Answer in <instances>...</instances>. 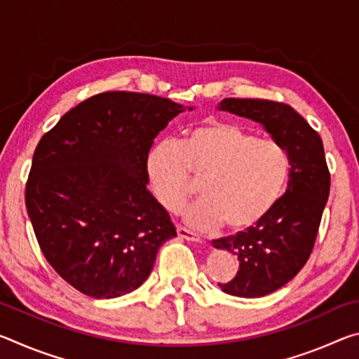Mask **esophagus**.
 I'll use <instances>...</instances> for the list:
<instances>
[{"instance_id":"1","label":"esophagus","mask_w":359,"mask_h":359,"mask_svg":"<svg viewBox=\"0 0 359 359\" xmlns=\"http://www.w3.org/2000/svg\"><path fill=\"white\" fill-rule=\"evenodd\" d=\"M177 234H179V238L185 239V241H193V242H199V241H201V238H199V236H198L196 233H193V231L187 229V228H184V226H177Z\"/></svg>"}]
</instances>
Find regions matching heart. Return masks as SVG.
<instances>
[{
    "label": "heart",
    "instance_id": "b5f03b06",
    "mask_svg": "<svg viewBox=\"0 0 359 359\" xmlns=\"http://www.w3.org/2000/svg\"><path fill=\"white\" fill-rule=\"evenodd\" d=\"M145 171L156 201L171 214L194 193V180H201L204 198L185 210L188 224L212 229L224 223L229 231H242L258 224L282 199L291 156L274 139L210 120L188 130L179 144H155Z\"/></svg>",
    "mask_w": 359,
    "mask_h": 359
}]
</instances>
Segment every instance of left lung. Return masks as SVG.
Masks as SVG:
<instances>
[{
  "label": "left lung",
  "mask_w": 359,
  "mask_h": 359,
  "mask_svg": "<svg viewBox=\"0 0 359 359\" xmlns=\"http://www.w3.org/2000/svg\"><path fill=\"white\" fill-rule=\"evenodd\" d=\"M218 109L258 121L291 156L288 188L271 214L252 228L212 241L239 259L236 277L218 287L239 297L266 296L287 285L313 250L331 185L323 142L285 102L224 98Z\"/></svg>",
  "instance_id": "1"
}]
</instances>
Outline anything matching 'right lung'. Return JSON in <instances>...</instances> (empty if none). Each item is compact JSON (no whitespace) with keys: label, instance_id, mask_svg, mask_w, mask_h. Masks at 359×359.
Here are the masks:
<instances>
[{"label":"right lung","instance_id":"1","mask_svg":"<svg viewBox=\"0 0 359 359\" xmlns=\"http://www.w3.org/2000/svg\"><path fill=\"white\" fill-rule=\"evenodd\" d=\"M184 111L161 96L106 92L41 137L25 188L28 217L48 264L81 293H131L147 280L158 248L177 236L147 190L145 158Z\"/></svg>","mask_w":359,"mask_h":359}]
</instances>
